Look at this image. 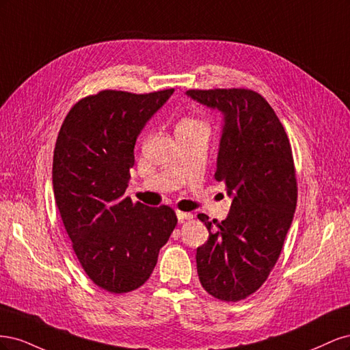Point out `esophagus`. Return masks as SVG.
Here are the masks:
<instances>
[{
    "label": "esophagus",
    "instance_id": "esophagus-1",
    "mask_svg": "<svg viewBox=\"0 0 350 350\" xmlns=\"http://www.w3.org/2000/svg\"><path fill=\"white\" fill-rule=\"evenodd\" d=\"M176 216H178V220H179V221L193 219V215H191V213H187V211H181V210H176Z\"/></svg>",
    "mask_w": 350,
    "mask_h": 350
}]
</instances>
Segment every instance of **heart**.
Returning a JSON list of instances; mask_svg holds the SVG:
<instances>
[{"mask_svg":"<svg viewBox=\"0 0 350 350\" xmlns=\"http://www.w3.org/2000/svg\"><path fill=\"white\" fill-rule=\"evenodd\" d=\"M196 124H201V122H198L196 120H191V118H185V120L179 122V125H196Z\"/></svg>","mask_w":350,"mask_h":350,"instance_id":"obj_1","label":"heart"}]
</instances>
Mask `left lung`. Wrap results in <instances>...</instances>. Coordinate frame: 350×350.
<instances>
[{
  "label": "left lung",
  "instance_id": "8db88e82",
  "mask_svg": "<svg viewBox=\"0 0 350 350\" xmlns=\"http://www.w3.org/2000/svg\"><path fill=\"white\" fill-rule=\"evenodd\" d=\"M188 96L225 116L216 181L232 197L229 216L197 217L208 239L197 248V273L216 299L248 298L279 260L298 200L292 147L276 112L251 89L187 90Z\"/></svg>",
  "mask_w": 350,
  "mask_h": 350
}]
</instances>
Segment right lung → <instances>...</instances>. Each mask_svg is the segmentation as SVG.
<instances>
[{
    "mask_svg": "<svg viewBox=\"0 0 350 350\" xmlns=\"http://www.w3.org/2000/svg\"><path fill=\"white\" fill-rule=\"evenodd\" d=\"M172 93L89 94L70 109L57 137L52 187L62 224L89 279L111 293L147 282L178 224L169 206L125 197L137 135Z\"/></svg>",
    "mask_w": 350,
    "mask_h": 350,
    "instance_id": "1",
    "label": "right lung"
}]
</instances>
